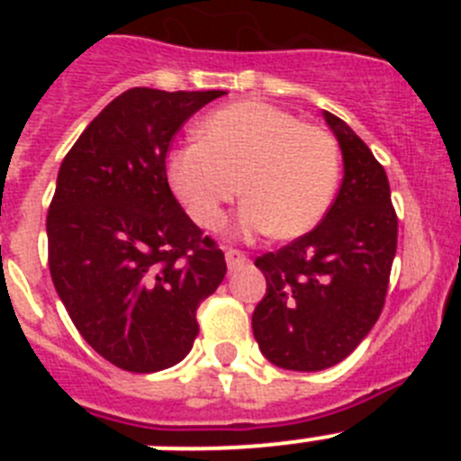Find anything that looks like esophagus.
<instances>
[{
  "mask_svg": "<svg viewBox=\"0 0 461 461\" xmlns=\"http://www.w3.org/2000/svg\"><path fill=\"white\" fill-rule=\"evenodd\" d=\"M223 254H226V263H228V270H230V272L240 270V267L247 263V254H244V251H240V249H233V247H228Z\"/></svg>",
  "mask_w": 461,
  "mask_h": 461,
  "instance_id": "1",
  "label": "esophagus"
}]
</instances>
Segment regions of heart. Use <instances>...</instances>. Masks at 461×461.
<instances>
[{
  "instance_id": "heart-1",
  "label": "heart",
  "mask_w": 461,
  "mask_h": 461,
  "mask_svg": "<svg viewBox=\"0 0 461 461\" xmlns=\"http://www.w3.org/2000/svg\"><path fill=\"white\" fill-rule=\"evenodd\" d=\"M168 180L189 217L214 230L242 191L244 233L300 238L328 214L339 185V149L319 126L286 110L242 101L214 110L198 126V142L168 157Z\"/></svg>"
}]
</instances>
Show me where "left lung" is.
<instances>
[{
  "label": "left lung",
  "instance_id": "left-lung-1",
  "mask_svg": "<svg viewBox=\"0 0 461 461\" xmlns=\"http://www.w3.org/2000/svg\"><path fill=\"white\" fill-rule=\"evenodd\" d=\"M344 154V180L319 226L258 256L267 281L251 328L276 367L321 372L351 356L385 304L397 251L388 175L351 126L325 110Z\"/></svg>",
  "mask_w": 461,
  "mask_h": 461
}]
</instances>
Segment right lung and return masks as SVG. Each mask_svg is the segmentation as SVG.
<instances>
[{
    "mask_svg": "<svg viewBox=\"0 0 461 461\" xmlns=\"http://www.w3.org/2000/svg\"><path fill=\"white\" fill-rule=\"evenodd\" d=\"M221 89L133 87L80 133L48 210V266L94 351L124 372H161L198 337L195 312L226 276L219 244L173 195L166 157Z\"/></svg>",
    "mask_w": 461,
    "mask_h": 461,
    "instance_id": "1",
    "label": "right lung"
}]
</instances>
